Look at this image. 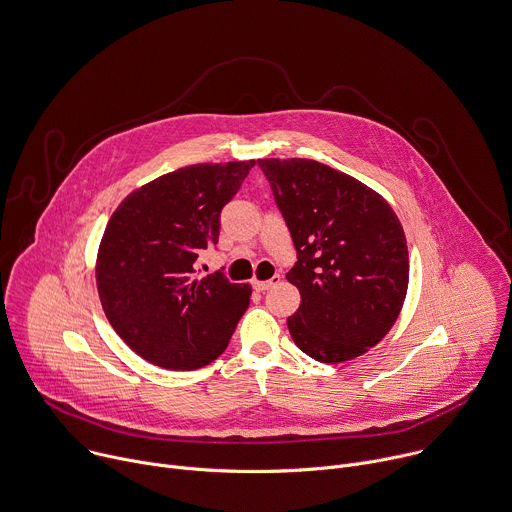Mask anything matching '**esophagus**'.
Masks as SVG:
<instances>
[{"mask_svg":"<svg viewBox=\"0 0 512 512\" xmlns=\"http://www.w3.org/2000/svg\"><path fill=\"white\" fill-rule=\"evenodd\" d=\"M278 282H280V274H274L270 280H254L252 284H254V288H256L258 292H264V290H268V288L276 286Z\"/></svg>","mask_w":512,"mask_h":512,"instance_id":"esophagus-1","label":"esophagus"}]
</instances>
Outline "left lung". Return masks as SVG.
I'll return each mask as SVG.
<instances>
[{"label": "left lung", "instance_id": "left-lung-1", "mask_svg": "<svg viewBox=\"0 0 512 512\" xmlns=\"http://www.w3.org/2000/svg\"><path fill=\"white\" fill-rule=\"evenodd\" d=\"M290 232L300 292L288 317L296 347L341 363L375 347L403 306L410 260L389 203L361 181L311 159H258Z\"/></svg>", "mask_w": 512, "mask_h": 512}]
</instances>
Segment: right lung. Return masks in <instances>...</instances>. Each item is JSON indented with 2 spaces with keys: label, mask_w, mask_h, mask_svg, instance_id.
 <instances>
[{
  "label": "right lung",
  "mask_w": 512,
  "mask_h": 512,
  "mask_svg": "<svg viewBox=\"0 0 512 512\" xmlns=\"http://www.w3.org/2000/svg\"><path fill=\"white\" fill-rule=\"evenodd\" d=\"M256 161L197 163L143 185L111 216L96 258L102 309L145 361L191 371L218 359L250 304L252 286L222 270L195 276L218 246L220 214Z\"/></svg>",
  "instance_id": "obj_1"
}]
</instances>
